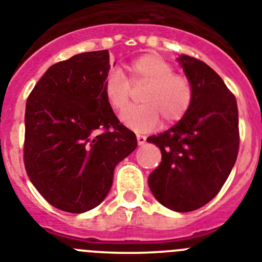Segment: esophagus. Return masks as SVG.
<instances>
[{
    "label": "esophagus",
    "mask_w": 262,
    "mask_h": 262,
    "mask_svg": "<svg viewBox=\"0 0 262 262\" xmlns=\"http://www.w3.org/2000/svg\"><path fill=\"white\" fill-rule=\"evenodd\" d=\"M136 139H138V144L139 145L145 144V142H147V138H145L144 135H136Z\"/></svg>",
    "instance_id": "obj_1"
}]
</instances>
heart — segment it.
Instances as JSON below:
<instances>
[{
	"mask_svg": "<svg viewBox=\"0 0 262 262\" xmlns=\"http://www.w3.org/2000/svg\"><path fill=\"white\" fill-rule=\"evenodd\" d=\"M128 77L119 69H113L103 80L102 94L114 111H122L129 102L133 88L147 84L140 93L143 103L126 108L120 122L128 128L143 133L159 124L160 117L166 124L181 120L190 110L194 98L191 81L174 73L169 61L156 53H145L127 66Z\"/></svg>",
	"mask_w": 262,
	"mask_h": 262,
	"instance_id": "obj_1",
	"label": "heart"
}]
</instances>
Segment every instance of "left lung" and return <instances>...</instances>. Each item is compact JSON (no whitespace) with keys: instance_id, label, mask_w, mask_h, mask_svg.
<instances>
[{"instance_id":"left-lung-1","label":"left lung","mask_w":262,"mask_h":262,"mask_svg":"<svg viewBox=\"0 0 262 262\" xmlns=\"http://www.w3.org/2000/svg\"><path fill=\"white\" fill-rule=\"evenodd\" d=\"M178 60L193 85V103L176 126L147 139L161 151L148 185L161 205L189 212L209 203L230 176L239 152V113L214 69L186 55Z\"/></svg>"}]
</instances>
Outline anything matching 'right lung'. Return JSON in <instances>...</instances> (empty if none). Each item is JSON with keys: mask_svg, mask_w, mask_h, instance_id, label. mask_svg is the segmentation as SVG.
<instances>
[{"mask_svg": "<svg viewBox=\"0 0 262 262\" xmlns=\"http://www.w3.org/2000/svg\"><path fill=\"white\" fill-rule=\"evenodd\" d=\"M108 51L78 53L48 68L26 102L23 161L50 205L81 214L105 200L114 168L135 151L102 94Z\"/></svg>", "mask_w": 262, "mask_h": 262, "instance_id": "1", "label": "right lung"}]
</instances>
